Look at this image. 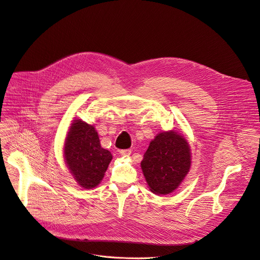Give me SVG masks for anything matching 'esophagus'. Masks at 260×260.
<instances>
[{
    "mask_svg": "<svg viewBox=\"0 0 260 260\" xmlns=\"http://www.w3.org/2000/svg\"><path fill=\"white\" fill-rule=\"evenodd\" d=\"M131 152L132 151L130 149H122V150H120V154L121 155H125V157H126V155L128 157V155L131 154Z\"/></svg>",
    "mask_w": 260,
    "mask_h": 260,
    "instance_id": "obj_1",
    "label": "esophagus"
}]
</instances>
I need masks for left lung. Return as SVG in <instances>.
I'll list each match as a JSON object with an SVG mask.
<instances>
[{
	"mask_svg": "<svg viewBox=\"0 0 260 260\" xmlns=\"http://www.w3.org/2000/svg\"><path fill=\"white\" fill-rule=\"evenodd\" d=\"M191 164L190 146L175 130L157 134L141 161L148 188L155 194H169L183 181Z\"/></svg>",
	"mask_w": 260,
	"mask_h": 260,
	"instance_id": "left-lung-1",
	"label": "left lung"
}]
</instances>
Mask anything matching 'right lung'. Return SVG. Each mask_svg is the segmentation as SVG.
Listing matches in <instances>:
<instances>
[{
  "label": "right lung",
  "mask_w": 260,
  "mask_h": 260,
  "mask_svg": "<svg viewBox=\"0 0 260 260\" xmlns=\"http://www.w3.org/2000/svg\"><path fill=\"white\" fill-rule=\"evenodd\" d=\"M66 164L77 181L85 188L96 187L113 159L110 150L101 147L93 125L78 119L71 124L63 145Z\"/></svg>",
  "instance_id": "right-lung-1"
}]
</instances>
